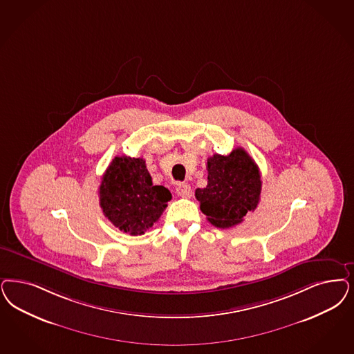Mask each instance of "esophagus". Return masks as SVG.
Masks as SVG:
<instances>
[{
    "label": "esophagus",
    "instance_id": "34e87169",
    "mask_svg": "<svg viewBox=\"0 0 354 354\" xmlns=\"http://www.w3.org/2000/svg\"><path fill=\"white\" fill-rule=\"evenodd\" d=\"M176 194L183 198H189L192 196V189H191V185L188 184L180 183L178 184L176 187Z\"/></svg>",
    "mask_w": 354,
    "mask_h": 354
}]
</instances>
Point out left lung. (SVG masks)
Wrapping results in <instances>:
<instances>
[{
	"instance_id": "1",
	"label": "left lung",
	"mask_w": 354,
	"mask_h": 354,
	"mask_svg": "<svg viewBox=\"0 0 354 354\" xmlns=\"http://www.w3.org/2000/svg\"><path fill=\"white\" fill-rule=\"evenodd\" d=\"M207 184L196 189V198L207 221L220 229H229L257 209L261 179L255 160L236 147L229 156L207 158Z\"/></svg>"
}]
</instances>
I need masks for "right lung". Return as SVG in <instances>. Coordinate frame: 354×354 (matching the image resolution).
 Masks as SVG:
<instances>
[{"mask_svg": "<svg viewBox=\"0 0 354 354\" xmlns=\"http://www.w3.org/2000/svg\"><path fill=\"white\" fill-rule=\"evenodd\" d=\"M171 192L154 185L142 158L115 157L102 178L99 201L104 216L119 230L142 235L167 207Z\"/></svg>", "mask_w": 354, "mask_h": 354, "instance_id": "obj_1", "label": "right lung"}]
</instances>
